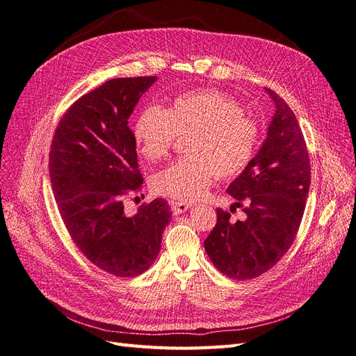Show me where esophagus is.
I'll use <instances>...</instances> for the list:
<instances>
[{
    "label": "esophagus",
    "mask_w": 356,
    "mask_h": 356,
    "mask_svg": "<svg viewBox=\"0 0 356 356\" xmlns=\"http://www.w3.org/2000/svg\"><path fill=\"white\" fill-rule=\"evenodd\" d=\"M188 208H191V204L187 202H172V211H174L175 215L186 212Z\"/></svg>",
    "instance_id": "esophagus-1"
}]
</instances>
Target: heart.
I'll use <instances>...</instances> for the list:
<instances>
[{
  "mask_svg": "<svg viewBox=\"0 0 356 356\" xmlns=\"http://www.w3.org/2000/svg\"><path fill=\"white\" fill-rule=\"evenodd\" d=\"M188 134V156L154 177L160 195L196 200L217 175L222 179L239 175L254 156L258 127L229 95L212 89L178 95L166 110L148 105L134 124L139 152L148 160L165 157L177 136Z\"/></svg>",
  "mask_w": 356,
  "mask_h": 356,
  "instance_id": "b5f03b06",
  "label": "heart"
}]
</instances>
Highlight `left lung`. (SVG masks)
I'll return each mask as SVG.
<instances>
[{"label":"left lung","mask_w":356,"mask_h":356,"mask_svg":"<svg viewBox=\"0 0 356 356\" xmlns=\"http://www.w3.org/2000/svg\"><path fill=\"white\" fill-rule=\"evenodd\" d=\"M275 102L267 136L255 157L227 188L245 218L233 221L217 209V224L204 241L212 264L232 279L266 273L293 245L310 187V160L303 132L289 105L270 89Z\"/></svg>","instance_id":"8db88e82"}]
</instances>
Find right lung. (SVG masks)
<instances>
[{"label":"right lung","instance_id":"obj_1","mask_svg":"<svg viewBox=\"0 0 356 356\" xmlns=\"http://www.w3.org/2000/svg\"><path fill=\"white\" fill-rule=\"evenodd\" d=\"M157 77L105 81L63 114L53 135L49 172L63 224L90 263L118 277L144 273L160 252L172 218L165 199L124 212L143 188L129 117Z\"/></svg>","mask_w":356,"mask_h":356}]
</instances>
